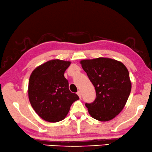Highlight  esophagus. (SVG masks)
I'll list each match as a JSON object with an SVG mask.
<instances>
[{
  "label": "esophagus",
  "mask_w": 152,
  "mask_h": 152,
  "mask_svg": "<svg viewBox=\"0 0 152 152\" xmlns=\"http://www.w3.org/2000/svg\"><path fill=\"white\" fill-rule=\"evenodd\" d=\"M77 95L79 96V98H81V97H82V95H81V92L80 91H78V92H77Z\"/></svg>",
  "instance_id": "1"
}]
</instances>
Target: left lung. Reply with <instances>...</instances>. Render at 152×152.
<instances>
[{
  "label": "left lung",
  "instance_id": "left-lung-1",
  "mask_svg": "<svg viewBox=\"0 0 152 152\" xmlns=\"http://www.w3.org/2000/svg\"><path fill=\"white\" fill-rule=\"evenodd\" d=\"M80 64L96 92V99L85 104L89 115L100 121L115 118L123 110L131 91L128 69L121 62L104 57L82 60Z\"/></svg>",
  "mask_w": 152,
  "mask_h": 152
}]
</instances>
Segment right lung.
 <instances>
[{
	"instance_id": "1",
	"label": "right lung",
	"mask_w": 152,
	"mask_h": 152,
	"mask_svg": "<svg viewBox=\"0 0 152 152\" xmlns=\"http://www.w3.org/2000/svg\"><path fill=\"white\" fill-rule=\"evenodd\" d=\"M71 63L54 59L33 70L28 82V94L31 106L41 118L48 122L62 121L70 106L79 97L69 89L65 71Z\"/></svg>"
}]
</instances>
